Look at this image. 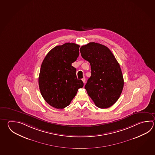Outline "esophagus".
<instances>
[{"mask_svg":"<svg viewBox=\"0 0 155 155\" xmlns=\"http://www.w3.org/2000/svg\"><path fill=\"white\" fill-rule=\"evenodd\" d=\"M82 81L84 83H85V81H86V79H85V77H84L83 78H82Z\"/></svg>","mask_w":155,"mask_h":155,"instance_id":"1","label":"esophagus"}]
</instances>
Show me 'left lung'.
Masks as SVG:
<instances>
[{
  "label": "left lung",
  "mask_w": 155,
  "mask_h": 155,
  "mask_svg": "<svg viewBox=\"0 0 155 155\" xmlns=\"http://www.w3.org/2000/svg\"><path fill=\"white\" fill-rule=\"evenodd\" d=\"M82 58L91 64V77L85 89L95 105L107 108L119 99L124 80L119 63L108 48L91 42L80 48Z\"/></svg>",
  "instance_id": "left-lung-1"
}]
</instances>
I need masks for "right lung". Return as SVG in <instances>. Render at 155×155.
Listing matches in <instances>:
<instances>
[{
	"instance_id": "1",
	"label": "right lung",
	"mask_w": 155,
	"mask_h": 155,
	"mask_svg": "<svg viewBox=\"0 0 155 155\" xmlns=\"http://www.w3.org/2000/svg\"><path fill=\"white\" fill-rule=\"evenodd\" d=\"M79 47L73 43L54 47L41 64L38 79L40 91L45 101L55 108L69 105L78 89L84 85L72 66L79 56Z\"/></svg>"
}]
</instances>
